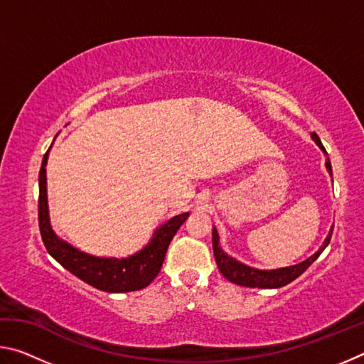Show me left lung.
<instances>
[{"instance_id":"1","label":"left lung","mask_w":364,"mask_h":364,"mask_svg":"<svg viewBox=\"0 0 364 364\" xmlns=\"http://www.w3.org/2000/svg\"><path fill=\"white\" fill-rule=\"evenodd\" d=\"M311 138L315 143L319 146V149L326 152L324 146L321 144L316 133H311ZM326 168H328L329 175H332V167L329 159L326 160ZM332 230H334V225H332L331 231L328 234V237L324 239V242L321 247H319L318 252H315L311 257H308L306 260L300 262L297 264H292V267H284V268H276V269H258V268H252L249 264H244L241 262H237L236 258H232L231 255H228L226 252L220 247V236L217 228L213 226L212 230V242H213V255H215V262H217V267L220 269V273L225 276V278L234 282L237 286H244V287H260V289H278L289 284L294 279H297L299 276L304 273V271L310 267V264L316 260V258L321 255V252L328 247V244L331 241L332 236Z\"/></svg>"}]
</instances>
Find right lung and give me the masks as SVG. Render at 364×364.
<instances>
[{
    "mask_svg": "<svg viewBox=\"0 0 364 364\" xmlns=\"http://www.w3.org/2000/svg\"><path fill=\"white\" fill-rule=\"evenodd\" d=\"M49 151L45 154L40 168L38 186V223L41 239L45 247L54 260L75 274L78 279L86 284L93 286L104 292H132L139 291L149 286L154 278L162 268L165 254L171 242V239L180 230V226L186 221L189 213H180L176 217L165 221L154 231L151 241L136 254L125 258L115 257H96L86 254L77 247H73L64 239H60L54 232L51 221H49L48 208V191H46V164Z\"/></svg>",
    "mask_w": 364,
    "mask_h": 364,
    "instance_id": "obj_1",
    "label": "right lung"
}]
</instances>
